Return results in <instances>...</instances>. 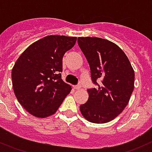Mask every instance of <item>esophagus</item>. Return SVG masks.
I'll return each instance as SVG.
<instances>
[{"mask_svg": "<svg viewBox=\"0 0 152 152\" xmlns=\"http://www.w3.org/2000/svg\"><path fill=\"white\" fill-rule=\"evenodd\" d=\"M80 88H81V85H75V86H74V89H76V90H79V89H80Z\"/></svg>", "mask_w": 152, "mask_h": 152, "instance_id": "esophagus-1", "label": "esophagus"}]
</instances>
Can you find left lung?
<instances>
[{
    "instance_id": "obj_1",
    "label": "left lung",
    "mask_w": 152,
    "mask_h": 152,
    "mask_svg": "<svg viewBox=\"0 0 152 152\" xmlns=\"http://www.w3.org/2000/svg\"><path fill=\"white\" fill-rule=\"evenodd\" d=\"M78 45L90 67L96 88L88 89V99L80 106L88 122L105 123L122 113L134 90V72L118 45L96 37L78 38Z\"/></svg>"
}]
</instances>
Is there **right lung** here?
I'll use <instances>...</instances> for the list:
<instances>
[{
  "mask_svg": "<svg viewBox=\"0 0 152 152\" xmlns=\"http://www.w3.org/2000/svg\"><path fill=\"white\" fill-rule=\"evenodd\" d=\"M76 37L49 35L28 47L12 69L19 103L37 118L52 115L71 92L61 78L63 57L76 44Z\"/></svg>",
  "mask_w": 152,
  "mask_h": 152,
  "instance_id": "right-lung-1",
  "label": "right lung"
}]
</instances>
